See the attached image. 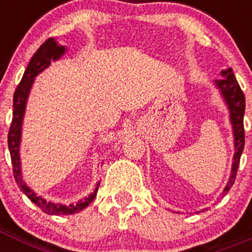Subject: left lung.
<instances>
[{"label": "left lung", "mask_w": 252, "mask_h": 252, "mask_svg": "<svg viewBox=\"0 0 252 252\" xmlns=\"http://www.w3.org/2000/svg\"><path fill=\"white\" fill-rule=\"evenodd\" d=\"M222 79L215 81L216 87L221 91L222 97L224 98L228 111H230V120L232 124L233 136H235V155H233L232 169H231V177L226 188L223 189L222 195L226 194L233 186L237 175L241 154L245 146V130H244V113H245V94L242 92L239 82L236 81L232 69L227 68L222 70Z\"/></svg>", "instance_id": "obj_1"}]
</instances>
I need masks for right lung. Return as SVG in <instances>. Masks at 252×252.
<instances>
[{
  "mask_svg": "<svg viewBox=\"0 0 252 252\" xmlns=\"http://www.w3.org/2000/svg\"><path fill=\"white\" fill-rule=\"evenodd\" d=\"M65 53V46L59 45L57 43V40L54 37H50L40 46L36 50L32 58H31L30 63H29L28 68H26L24 77H22L21 82L19 86L16 87V91L13 93V113H12V122H11L10 130H8V150H10L11 155V162H12V170L13 177L16 180L17 186L20 187L22 193H25L26 197L30 199L31 202H34L37 207H39L43 212L48 213V215H73V213L81 212L82 209L90 206L94 199L97 190H98L99 183L95 187L94 192L91 193L88 197L84 199L78 201L75 204H69V206H64V204L59 203H51V202H46L44 198L39 197L34 190H31L24 182H22L21 177V162H20V142H21V128H22V120H24V115H25V107L26 101H28L29 93H30L31 87L34 83V78L36 77L39 73H41L45 68L50 65L51 60L59 59L62 55Z\"/></svg>",
  "mask_w": 252,
  "mask_h": 252,
  "instance_id": "1",
  "label": "right lung"
}]
</instances>
